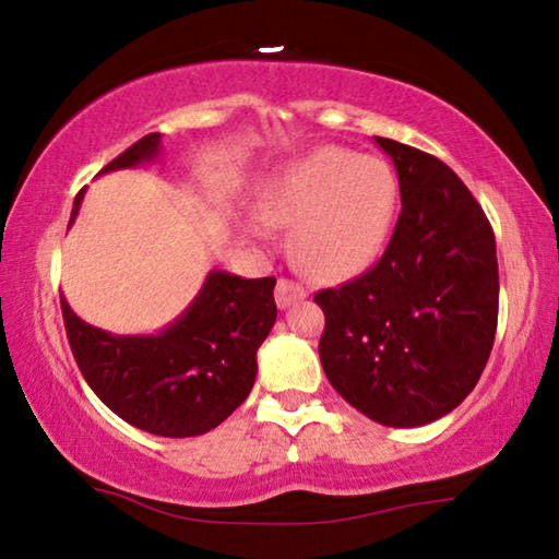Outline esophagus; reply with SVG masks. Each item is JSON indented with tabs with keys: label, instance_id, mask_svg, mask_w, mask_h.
<instances>
[{
	"label": "esophagus",
	"instance_id": "esophagus-1",
	"mask_svg": "<svg viewBox=\"0 0 559 559\" xmlns=\"http://www.w3.org/2000/svg\"><path fill=\"white\" fill-rule=\"evenodd\" d=\"M302 298H306V290H302V286H298V283H293L288 278H281L276 283V306L281 310L290 308L293 302H298Z\"/></svg>",
	"mask_w": 559,
	"mask_h": 559
}]
</instances>
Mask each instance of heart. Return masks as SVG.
<instances>
[{
    "label": "heart",
    "mask_w": 559,
    "mask_h": 559,
    "mask_svg": "<svg viewBox=\"0 0 559 559\" xmlns=\"http://www.w3.org/2000/svg\"><path fill=\"white\" fill-rule=\"evenodd\" d=\"M400 206L392 167L345 147L290 163L263 197L269 222L296 224L293 257L318 281L365 271L382 251Z\"/></svg>",
    "instance_id": "b5f03b06"
}]
</instances>
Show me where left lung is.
Wrapping results in <instances>:
<instances>
[{
  "label": "left lung",
  "instance_id": "obj_1",
  "mask_svg": "<svg viewBox=\"0 0 559 559\" xmlns=\"http://www.w3.org/2000/svg\"><path fill=\"white\" fill-rule=\"evenodd\" d=\"M400 177L392 241L362 276L320 290L330 384L394 429L447 416L480 380L498 325L496 236L468 187L433 155L374 138Z\"/></svg>",
  "mask_w": 559,
  "mask_h": 559
}]
</instances>
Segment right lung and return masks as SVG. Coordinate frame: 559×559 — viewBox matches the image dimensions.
<instances>
[{
  "label": "right lung",
  "mask_w": 559,
  "mask_h": 559,
  "mask_svg": "<svg viewBox=\"0 0 559 559\" xmlns=\"http://www.w3.org/2000/svg\"><path fill=\"white\" fill-rule=\"evenodd\" d=\"M163 135L150 132L100 175L155 163ZM83 194L73 200L69 229ZM276 278H241L214 269L185 313L153 335H112L88 325L61 296L66 335L98 400L155 437H200L229 416L257 382V353L276 323Z\"/></svg>",
  "instance_id": "right-lung-1"
}]
</instances>
